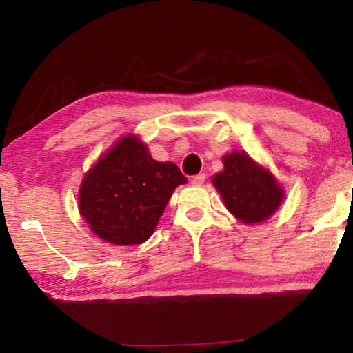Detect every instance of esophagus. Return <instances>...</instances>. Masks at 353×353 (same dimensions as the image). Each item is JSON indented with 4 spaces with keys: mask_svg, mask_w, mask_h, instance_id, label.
Returning a JSON list of instances; mask_svg holds the SVG:
<instances>
[{
    "mask_svg": "<svg viewBox=\"0 0 353 353\" xmlns=\"http://www.w3.org/2000/svg\"><path fill=\"white\" fill-rule=\"evenodd\" d=\"M204 182H205V174H198L191 179V183L196 185V187H199V185H202Z\"/></svg>",
    "mask_w": 353,
    "mask_h": 353,
    "instance_id": "obj_1",
    "label": "esophagus"
}]
</instances>
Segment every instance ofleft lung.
Listing matches in <instances>:
<instances>
[{
  "label": "left lung",
  "instance_id": "8db88e82",
  "mask_svg": "<svg viewBox=\"0 0 353 353\" xmlns=\"http://www.w3.org/2000/svg\"><path fill=\"white\" fill-rule=\"evenodd\" d=\"M224 170L212 182L224 204L244 224L261 223L276 213L283 190L270 171L255 163L246 152L234 151L223 157Z\"/></svg>",
  "mask_w": 353,
  "mask_h": 353
}]
</instances>
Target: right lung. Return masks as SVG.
Here are the masks:
<instances>
[{
    "mask_svg": "<svg viewBox=\"0 0 353 353\" xmlns=\"http://www.w3.org/2000/svg\"><path fill=\"white\" fill-rule=\"evenodd\" d=\"M187 182L172 162H157L139 137L126 135L87 172L79 212L94 235L119 246L154 234L176 187Z\"/></svg>",
    "mask_w": 353,
    "mask_h": 353,
    "instance_id": "1",
    "label": "right lung"
}]
</instances>
